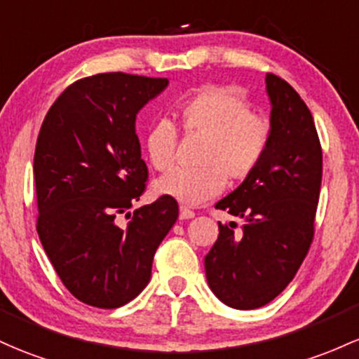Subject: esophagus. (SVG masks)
I'll return each instance as SVG.
<instances>
[{"label":"esophagus","instance_id":"obj_1","mask_svg":"<svg viewBox=\"0 0 359 359\" xmlns=\"http://www.w3.org/2000/svg\"><path fill=\"white\" fill-rule=\"evenodd\" d=\"M194 211L192 210H189V208H186V206H180V210H179V218L180 219H191V218H194Z\"/></svg>","mask_w":359,"mask_h":359}]
</instances>
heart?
Masks as SVG:
<instances>
[{"label":"heart","instance_id":"heart-1","mask_svg":"<svg viewBox=\"0 0 359 359\" xmlns=\"http://www.w3.org/2000/svg\"><path fill=\"white\" fill-rule=\"evenodd\" d=\"M177 119L187 135L204 137L196 170H172L156 180L160 194L198 206L219 194L224 182L245 180L266 153L269 122L249 110L237 90L208 86L179 105ZM177 131L172 122L158 121L148 129L144 148L156 170L175 161Z\"/></svg>","mask_w":359,"mask_h":359}]
</instances>
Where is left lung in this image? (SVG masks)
Returning a JSON list of instances; mask_svg holds the SVG:
<instances>
[{"label":"left lung","mask_w":359,"mask_h":359,"mask_svg":"<svg viewBox=\"0 0 359 359\" xmlns=\"http://www.w3.org/2000/svg\"><path fill=\"white\" fill-rule=\"evenodd\" d=\"M269 143L255 170L218 210L243 219L218 223L204 257L208 285L224 305L252 310L273 302L300 269L313 238L322 182V148L312 114L294 88L266 74Z\"/></svg>","instance_id":"left-lung-1"}]
</instances>
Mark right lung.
<instances>
[{
  "label": "right lung",
  "instance_id": "obj_1",
  "mask_svg": "<svg viewBox=\"0 0 359 359\" xmlns=\"http://www.w3.org/2000/svg\"><path fill=\"white\" fill-rule=\"evenodd\" d=\"M167 86V78L95 74L68 86L42 122L34 156L37 233L62 285L86 305L117 309L136 298L179 216L177 201L161 196L126 228L116 222L148 179L136 116Z\"/></svg>",
  "mask_w": 359,
  "mask_h": 359
}]
</instances>
